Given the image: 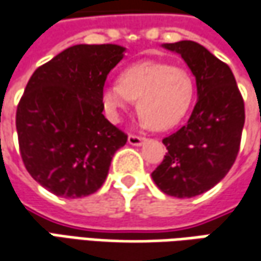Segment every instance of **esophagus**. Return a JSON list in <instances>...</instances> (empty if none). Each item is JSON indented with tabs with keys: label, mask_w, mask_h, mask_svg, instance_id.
Returning a JSON list of instances; mask_svg holds the SVG:
<instances>
[{
	"label": "esophagus",
	"mask_w": 261,
	"mask_h": 261,
	"mask_svg": "<svg viewBox=\"0 0 261 261\" xmlns=\"http://www.w3.org/2000/svg\"><path fill=\"white\" fill-rule=\"evenodd\" d=\"M143 137H140V136H136V134H130L128 136V143H130L131 146H140L143 143Z\"/></svg>",
	"instance_id": "34e87169"
}]
</instances>
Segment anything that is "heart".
Wrapping results in <instances>:
<instances>
[{
    "label": "heart",
    "instance_id": "heart-1",
    "mask_svg": "<svg viewBox=\"0 0 261 261\" xmlns=\"http://www.w3.org/2000/svg\"><path fill=\"white\" fill-rule=\"evenodd\" d=\"M193 97L194 80L187 70L154 61L131 64L122 70L119 82L102 90V103L112 121L134 99L139 115L154 130L175 125L187 114Z\"/></svg>",
    "mask_w": 261,
    "mask_h": 261
}]
</instances>
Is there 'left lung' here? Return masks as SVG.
<instances>
[{
  "mask_svg": "<svg viewBox=\"0 0 261 261\" xmlns=\"http://www.w3.org/2000/svg\"><path fill=\"white\" fill-rule=\"evenodd\" d=\"M186 61L197 86V102L187 124L165 137L162 164L152 172L168 196L188 198L215 187L240 152L245 111L231 68L193 40L164 43Z\"/></svg>",
  "mask_w": 261,
  "mask_h": 261,
  "instance_id": "left-lung-1",
  "label": "left lung"
}]
</instances>
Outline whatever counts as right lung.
I'll list each match as a JSON object with an SVG mask.
<instances>
[{
  "label": "right lung",
  "instance_id": "add662e5",
  "mask_svg": "<svg viewBox=\"0 0 261 261\" xmlns=\"http://www.w3.org/2000/svg\"><path fill=\"white\" fill-rule=\"evenodd\" d=\"M119 45H74L32 74L16 112L28 172L55 196L96 193L127 134L103 117L102 90L122 60Z\"/></svg>",
  "mask_w": 261,
  "mask_h": 261
}]
</instances>
